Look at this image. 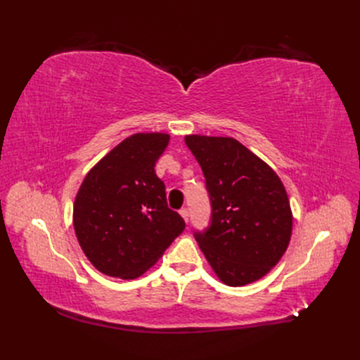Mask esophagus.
<instances>
[{
	"label": "esophagus",
	"mask_w": 360,
	"mask_h": 360,
	"mask_svg": "<svg viewBox=\"0 0 360 360\" xmlns=\"http://www.w3.org/2000/svg\"><path fill=\"white\" fill-rule=\"evenodd\" d=\"M180 214H181V217L184 219V222H189V210L188 209H181Z\"/></svg>",
	"instance_id": "esophagus-1"
}]
</instances>
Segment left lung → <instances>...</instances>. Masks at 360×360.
<instances>
[{"label": "left lung", "instance_id": "obj_1", "mask_svg": "<svg viewBox=\"0 0 360 360\" xmlns=\"http://www.w3.org/2000/svg\"><path fill=\"white\" fill-rule=\"evenodd\" d=\"M212 204L210 226L195 238L216 276L242 287L267 275L288 248L287 191L264 160L234 138L188 135Z\"/></svg>", "mask_w": 360, "mask_h": 360}]
</instances>
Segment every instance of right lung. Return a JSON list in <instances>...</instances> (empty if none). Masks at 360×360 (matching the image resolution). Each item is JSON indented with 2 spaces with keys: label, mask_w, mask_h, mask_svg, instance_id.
Listing matches in <instances>:
<instances>
[{
  "label": "right lung",
  "mask_w": 360,
  "mask_h": 360,
  "mask_svg": "<svg viewBox=\"0 0 360 360\" xmlns=\"http://www.w3.org/2000/svg\"><path fill=\"white\" fill-rule=\"evenodd\" d=\"M168 134H135L86 174L73 204L76 238L102 274L135 279L153 266L184 230L167 204L155 165Z\"/></svg>",
  "instance_id": "1"
}]
</instances>
